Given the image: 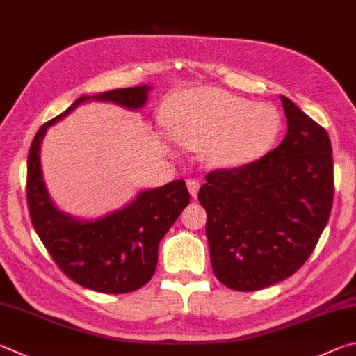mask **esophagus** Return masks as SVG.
Returning <instances> with one entry per match:
<instances>
[{
    "mask_svg": "<svg viewBox=\"0 0 356 356\" xmlns=\"http://www.w3.org/2000/svg\"><path fill=\"white\" fill-rule=\"evenodd\" d=\"M186 186H188V191H190V195H191V197H196L197 196V193H199V182L196 179H188L186 180Z\"/></svg>",
    "mask_w": 356,
    "mask_h": 356,
    "instance_id": "esophagus-1",
    "label": "esophagus"
}]
</instances>
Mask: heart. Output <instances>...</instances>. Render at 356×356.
<instances>
[{"instance_id": "obj_1", "label": "heart", "mask_w": 356, "mask_h": 356, "mask_svg": "<svg viewBox=\"0 0 356 356\" xmlns=\"http://www.w3.org/2000/svg\"><path fill=\"white\" fill-rule=\"evenodd\" d=\"M171 126L184 143L202 147L216 168H240L273 149L282 132L279 111L221 90L195 88L174 96Z\"/></svg>"}]
</instances>
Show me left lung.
Wrapping results in <instances>:
<instances>
[{"mask_svg":"<svg viewBox=\"0 0 356 356\" xmlns=\"http://www.w3.org/2000/svg\"><path fill=\"white\" fill-rule=\"evenodd\" d=\"M280 99L288 124L282 143L249 165L207 174L197 195L213 273L235 291H258L293 275L330 218V138L293 101Z\"/></svg>","mask_w":356,"mask_h":356,"instance_id":"1","label":"left lung"}]
</instances>
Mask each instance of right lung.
Segmentation results:
<instances>
[{"label": "right lung", "instance_id": "obj_1", "mask_svg": "<svg viewBox=\"0 0 356 356\" xmlns=\"http://www.w3.org/2000/svg\"><path fill=\"white\" fill-rule=\"evenodd\" d=\"M151 86L118 88L81 96L65 112L43 124L32 140L28 157V205L32 225L63 273L81 286L104 294H124L152 279L159 243L190 204L184 180L137 193L131 202L98 218H77L60 210L51 199L43 179L40 149L48 129L82 102H112L140 111Z\"/></svg>", "mask_w": 356, "mask_h": 356}]
</instances>
